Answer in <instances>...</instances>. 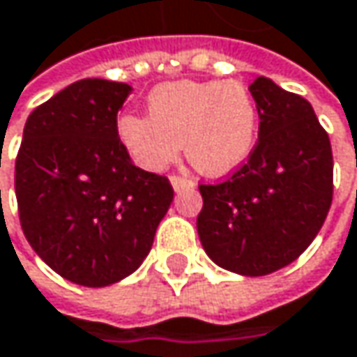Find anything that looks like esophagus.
<instances>
[{
	"label": "esophagus",
	"mask_w": 357,
	"mask_h": 357,
	"mask_svg": "<svg viewBox=\"0 0 357 357\" xmlns=\"http://www.w3.org/2000/svg\"><path fill=\"white\" fill-rule=\"evenodd\" d=\"M170 183H172V187H174V191H176V193H178V191L193 189V181L185 178V176H178V174H172V176H170Z\"/></svg>",
	"instance_id": "1"
}]
</instances>
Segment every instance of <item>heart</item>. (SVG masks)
Returning <instances> with one entry per match:
<instances>
[{"label":"heart","instance_id":"b5f03b06","mask_svg":"<svg viewBox=\"0 0 357 357\" xmlns=\"http://www.w3.org/2000/svg\"><path fill=\"white\" fill-rule=\"evenodd\" d=\"M148 114H125L119 135L131 158L150 172L166 170L185 146L193 168L224 176L243 166L257 144L259 107L238 79L170 82L148 98Z\"/></svg>","mask_w":357,"mask_h":357}]
</instances>
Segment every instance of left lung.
<instances>
[{"mask_svg": "<svg viewBox=\"0 0 357 357\" xmlns=\"http://www.w3.org/2000/svg\"><path fill=\"white\" fill-rule=\"evenodd\" d=\"M259 142L226 181L199 185V241L209 259L257 278L296 261L319 234L333 201V152L310 102L257 77Z\"/></svg>", "mask_w": 357, "mask_h": 357, "instance_id": "left-lung-1", "label": "left lung"}]
</instances>
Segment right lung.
Wrapping results in <instances>:
<instances>
[{"instance_id": "right-lung-1", "label": "right lung", "mask_w": 357, "mask_h": 357, "mask_svg": "<svg viewBox=\"0 0 357 357\" xmlns=\"http://www.w3.org/2000/svg\"><path fill=\"white\" fill-rule=\"evenodd\" d=\"M123 82L88 77L30 112L18 156L24 236L61 278L102 288L131 275L154 245L174 191L137 168L119 139Z\"/></svg>"}]
</instances>
